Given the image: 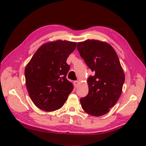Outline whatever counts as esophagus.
<instances>
[{
	"label": "esophagus",
	"mask_w": 146,
	"mask_h": 146,
	"mask_svg": "<svg viewBox=\"0 0 146 146\" xmlns=\"http://www.w3.org/2000/svg\"><path fill=\"white\" fill-rule=\"evenodd\" d=\"M74 84L75 87L77 88L78 86V81H74Z\"/></svg>",
	"instance_id": "34e87169"
}]
</instances>
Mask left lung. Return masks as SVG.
Returning a JSON list of instances; mask_svg holds the SVG:
<instances>
[{
    "mask_svg": "<svg viewBox=\"0 0 146 146\" xmlns=\"http://www.w3.org/2000/svg\"><path fill=\"white\" fill-rule=\"evenodd\" d=\"M77 49L93 75L88 78L89 92L80 99L83 110L94 116L109 111L120 98L125 75L115 50L94 39L77 42Z\"/></svg>",
    "mask_w": 146,
    "mask_h": 146,
    "instance_id": "8db88e82",
    "label": "left lung"
}]
</instances>
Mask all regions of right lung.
Returning a JSON list of instances; mask_svg holds the SVG:
<instances>
[{
    "label": "right lung",
    "mask_w": 146,
    "mask_h": 146,
    "mask_svg": "<svg viewBox=\"0 0 146 146\" xmlns=\"http://www.w3.org/2000/svg\"><path fill=\"white\" fill-rule=\"evenodd\" d=\"M77 42L58 40L47 42L35 52L25 69V84L34 104L45 111L61 108L74 89L66 78L68 57Z\"/></svg>",
    "instance_id": "add662e5"
}]
</instances>
